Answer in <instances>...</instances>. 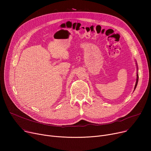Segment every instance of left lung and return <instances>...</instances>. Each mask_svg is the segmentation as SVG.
Instances as JSON below:
<instances>
[{"mask_svg":"<svg viewBox=\"0 0 151 151\" xmlns=\"http://www.w3.org/2000/svg\"><path fill=\"white\" fill-rule=\"evenodd\" d=\"M138 75L137 74V82H136V84H135V86H134V89H136V87H137V84H138Z\"/></svg>","mask_w":151,"mask_h":151,"instance_id":"8db88e82","label":"left lung"}]
</instances>
